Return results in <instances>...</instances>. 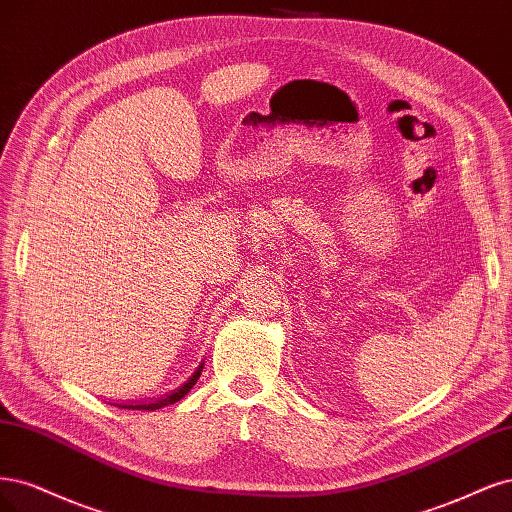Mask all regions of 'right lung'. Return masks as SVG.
Masks as SVG:
<instances>
[{
  "mask_svg": "<svg viewBox=\"0 0 512 512\" xmlns=\"http://www.w3.org/2000/svg\"><path fill=\"white\" fill-rule=\"evenodd\" d=\"M202 370H204V364L197 366V370L178 389H174V391H170L166 395H161V398H155L151 402H125V404H119V408H127V410H157V408H163V406L183 400L185 395L193 389V385L197 383V378H200Z\"/></svg>",
  "mask_w": 512,
  "mask_h": 512,
  "instance_id": "obj_1",
  "label": "right lung"
}]
</instances>
